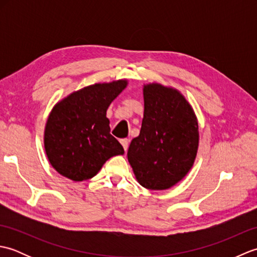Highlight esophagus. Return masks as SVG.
Returning <instances> with one entry per match:
<instances>
[{
    "mask_svg": "<svg viewBox=\"0 0 257 257\" xmlns=\"http://www.w3.org/2000/svg\"><path fill=\"white\" fill-rule=\"evenodd\" d=\"M120 143H121L124 151H127L128 147H129V139H121V140H120Z\"/></svg>",
    "mask_w": 257,
    "mask_h": 257,
    "instance_id": "esophagus-1",
    "label": "esophagus"
}]
</instances>
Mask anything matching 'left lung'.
Instances as JSON below:
<instances>
[{
	"label": "left lung",
	"instance_id": "obj_1",
	"mask_svg": "<svg viewBox=\"0 0 257 257\" xmlns=\"http://www.w3.org/2000/svg\"><path fill=\"white\" fill-rule=\"evenodd\" d=\"M145 111L128 161L137 181L149 190H167L187 176L199 147V124L179 90L152 83L144 86Z\"/></svg>",
	"mask_w": 257,
	"mask_h": 257
}]
</instances>
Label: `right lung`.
<instances>
[{
	"label": "right lung",
	"instance_id": "1",
	"mask_svg": "<svg viewBox=\"0 0 257 257\" xmlns=\"http://www.w3.org/2000/svg\"><path fill=\"white\" fill-rule=\"evenodd\" d=\"M127 84L119 79L87 86L54 106L45 125L44 147L59 174L84 181L95 177L109 158L124 154L110 135L106 112Z\"/></svg>",
	"mask_w": 257,
	"mask_h": 257
}]
</instances>
